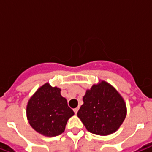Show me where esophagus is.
<instances>
[{"instance_id": "34e87169", "label": "esophagus", "mask_w": 152, "mask_h": 152, "mask_svg": "<svg viewBox=\"0 0 152 152\" xmlns=\"http://www.w3.org/2000/svg\"><path fill=\"white\" fill-rule=\"evenodd\" d=\"M78 110H79V107H76V108L73 109V111H74V112H75V114H76V113H77Z\"/></svg>"}]
</instances>
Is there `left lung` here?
I'll list each match as a JSON object with an SVG mask.
<instances>
[{
	"label": "left lung",
	"mask_w": 152,
	"mask_h": 152,
	"mask_svg": "<svg viewBox=\"0 0 152 152\" xmlns=\"http://www.w3.org/2000/svg\"><path fill=\"white\" fill-rule=\"evenodd\" d=\"M83 102L77 116L92 134L102 136L113 134L126 116L123 98L113 86L103 80L86 90Z\"/></svg>",
	"instance_id": "1"
}]
</instances>
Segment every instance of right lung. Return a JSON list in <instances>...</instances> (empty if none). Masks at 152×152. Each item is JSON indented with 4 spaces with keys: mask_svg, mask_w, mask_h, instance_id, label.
Masks as SVG:
<instances>
[{
    "mask_svg": "<svg viewBox=\"0 0 152 152\" xmlns=\"http://www.w3.org/2000/svg\"><path fill=\"white\" fill-rule=\"evenodd\" d=\"M61 89L49 83L37 90L27 105V117L31 127L46 137L58 136L65 130L66 122L74 115Z\"/></svg>",
    "mask_w": 152,
    "mask_h": 152,
    "instance_id": "right-lung-1",
    "label": "right lung"
}]
</instances>
